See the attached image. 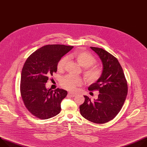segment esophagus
Returning <instances> with one entry per match:
<instances>
[{"label":"esophagus","instance_id":"1","mask_svg":"<svg viewBox=\"0 0 147 147\" xmlns=\"http://www.w3.org/2000/svg\"><path fill=\"white\" fill-rule=\"evenodd\" d=\"M68 95L70 96V97H74L76 94H74V93H71V92H69V94H68Z\"/></svg>","mask_w":147,"mask_h":147}]
</instances>
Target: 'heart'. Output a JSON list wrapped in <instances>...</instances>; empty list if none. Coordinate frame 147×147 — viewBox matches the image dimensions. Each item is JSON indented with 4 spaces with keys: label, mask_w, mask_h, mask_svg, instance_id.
Instances as JSON below:
<instances>
[{
    "label": "heart",
    "mask_w": 147,
    "mask_h": 147,
    "mask_svg": "<svg viewBox=\"0 0 147 147\" xmlns=\"http://www.w3.org/2000/svg\"><path fill=\"white\" fill-rule=\"evenodd\" d=\"M72 56L76 59L82 66L87 67L85 71V75L89 80H96L100 77L101 75L100 70L96 67H90L96 62L95 58L90 53L86 51H80L74 53ZM68 57L64 56L58 61L57 65L58 70L62 71L64 69ZM82 80L80 77L71 74H68L63 77L60 80L61 86L69 91H74L77 86L82 85Z\"/></svg>",
    "instance_id": "1"
}]
</instances>
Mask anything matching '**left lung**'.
I'll list each match as a JSON object with an SVG mask.
<instances>
[{"label":"left lung","instance_id":"1","mask_svg":"<svg viewBox=\"0 0 147 147\" xmlns=\"http://www.w3.org/2000/svg\"><path fill=\"white\" fill-rule=\"evenodd\" d=\"M102 63V71L98 80L88 90H98V98L91 101L87 96L80 106L82 115L88 121L103 124L112 120L121 110L128 92L127 83L118 60L105 50L90 47Z\"/></svg>","mask_w":147,"mask_h":147}]
</instances>
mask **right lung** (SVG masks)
Segmentation results:
<instances>
[{"label":"right lung","instance_id":"right-lung-1","mask_svg":"<svg viewBox=\"0 0 147 147\" xmlns=\"http://www.w3.org/2000/svg\"><path fill=\"white\" fill-rule=\"evenodd\" d=\"M73 48L62 45H50L36 50L24 64L21 74L20 93L29 112L40 119H48L61 111V102L67 91L46 87L49 77L57 70L58 61Z\"/></svg>","mask_w":147,"mask_h":147}]
</instances>
